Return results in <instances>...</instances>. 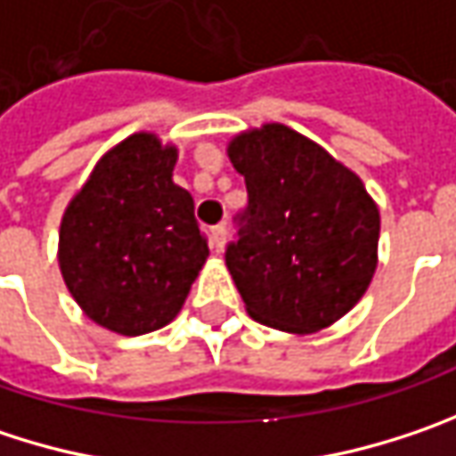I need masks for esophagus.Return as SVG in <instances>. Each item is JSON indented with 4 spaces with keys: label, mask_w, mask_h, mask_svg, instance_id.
<instances>
[{
    "label": "esophagus",
    "mask_w": 456,
    "mask_h": 456,
    "mask_svg": "<svg viewBox=\"0 0 456 456\" xmlns=\"http://www.w3.org/2000/svg\"><path fill=\"white\" fill-rule=\"evenodd\" d=\"M210 239H212V248H215V251H223V248H225V239H228V228H225V223H220V225H215V228H212Z\"/></svg>",
    "instance_id": "1"
}]
</instances>
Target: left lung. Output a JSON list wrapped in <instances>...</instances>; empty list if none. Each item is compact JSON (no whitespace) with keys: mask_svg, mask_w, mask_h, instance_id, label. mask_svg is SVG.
Masks as SVG:
<instances>
[{"mask_svg":"<svg viewBox=\"0 0 456 456\" xmlns=\"http://www.w3.org/2000/svg\"><path fill=\"white\" fill-rule=\"evenodd\" d=\"M228 158L248 202L225 265L248 316L285 332L330 327L374 277L379 210L366 186L282 124L239 134Z\"/></svg>","mask_w":456,"mask_h":456,"instance_id":"1","label":"left lung"}]
</instances>
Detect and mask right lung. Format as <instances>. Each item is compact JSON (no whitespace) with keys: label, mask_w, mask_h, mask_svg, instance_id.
<instances>
[{"label":"right lung","mask_w":456,"mask_h":456,"mask_svg":"<svg viewBox=\"0 0 456 456\" xmlns=\"http://www.w3.org/2000/svg\"><path fill=\"white\" fill-rule=\"evenodd\" d=\"M174 166L176 147L132 134L101 158L61 217L69 293L95 324L126 338L166 327L210 254Z\"/></svg>","instance_id":"add662e5"}]
</instances>
